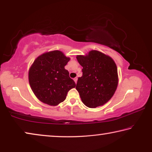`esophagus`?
Returning a JSON list of instances; mask_svg holds the SVG:
<instances>
[{
	"mask_svg": "<svg viewBox=\"0 0 152 152\" xmlns=\"http://www.w3.org/2000/svg\"><path fill=\"white\" fill-rule=\"evenodd\" d=\"M73 80L75 82V83H77V78H75Z\"/></svg>",
	"mask_w": 152,
	"mask_h": 152,
	"instance_id": "obj_1",
	"label": "esophagus"
}]
</instances>
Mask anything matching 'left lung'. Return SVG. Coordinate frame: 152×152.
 I'll list each match as a JSON object with an SVG mask.
<instances>
[{
    "label": "left lung",
    "mask_w": 152,
    "mask_h": 152,
    "mask_svg": "<svg viewBox=\"0 0 152 152\" xmlns=\"http://www.w3.org/2000/svg\"><path fill=\"white\" fill-rule=\"evenodd\" d=\"M83 75L78 78L76 89L83 103L89 108L102 106L113 96L118 86L117 67L113 58L97 50L78 55Z\"/></svg>",
    "instance_id": "8db88e82"
}]
</instances>
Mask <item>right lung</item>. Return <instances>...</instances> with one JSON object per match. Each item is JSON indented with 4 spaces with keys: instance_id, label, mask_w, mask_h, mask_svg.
Listing matches in <instances>:
<instances>
[{
    "instance_id": "add662e5",
    "label": "right lung",
    "mask_w": 152,
    "mask_h": 152,
    "mask_svg": "<svg viewBox=\"0 0 152 152\" xmlns=\"http://www.w3.org/2000/svg\"><path fill=\"white\" fill-rule=\"evenodd\" d=\"M70 58L54 50L39 56L29 71V82L36 96L44 104L56 106L66 99L76 84L64 66Z\"/></svg>"
}]
</instances>
